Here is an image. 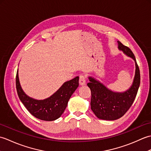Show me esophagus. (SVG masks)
Masks as SVG:
<instances>
[{
  "instance_id": "1",
  "label": "esophagus",
  "mask_w": 151,
  "mask_h": 151,
  "mask_svg": "<svg viewBox=\"0 0 151 151\" xmlns=\"http://www.w3.org/2000/svg\"><path fill=\"white\" fill-rule=\"evenodd\" d=\"M79 83H80V85L83 86V85H85L86 83V77L83 75H81L80 76V79H79Z\"/></svg>"
}]
</instances>
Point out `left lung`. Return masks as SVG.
I'll return each mask as SVG.
<instances>
[{"mask_svg": "<svg viewBox=\"0 0 151 151\" xmlns=\"http://www.w3.org/2000/svg\"><path fill=\"white\" fill-rule=\"evenodd\" d=\"M118 49L135 62L136 70L132 84L127 91L115 92L102 83L89 76L88 86L91 91V109L100 119L114 121L123 116L135 99L140 84V73L134 54L129 47L117 41Z\"/></svg>", "mask_w": 151, "mask_h": 151, "instance_id": "obj_1", "label": "left lung"}]
</instances>
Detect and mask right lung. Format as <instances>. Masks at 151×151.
<instances>
[{
  "instance_id": "1",
  "label": "right lung",
  "mask_w": 151,
  "mask_h": 151,
  "mask_svg": "<svg viewBox=\"0 0 151 151\" xmlns=\"http://www.w3.org/2000/svg\"><path fill=\"white\" fill-rule=\"evenodd\" d=\"M79 77L64 82L63 85L49 97L37 100L28 96L22 90L19 79L18 70L16 75V89L19 98L30 113L39 119L51 121L58 119L65 111L71 95L78 87Z\"/></svg>"
}]
</instances>
